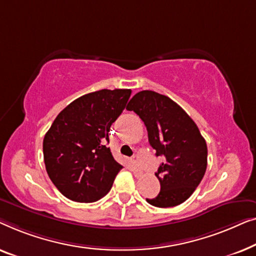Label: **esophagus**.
Segmentation results:
<instances>
[{
	"label": "esophagus",
	"mask_w": 256,
	"mask_h": 256,
	"mask_svg": "<svg viewBox=\"0 0 256 256\" xmlns=\"http://www.w3.org/2000/svg\"><path fill=\"white\" fill-rule=\"evenodd\" d=\"M132 172H133V174L136 175V176H139L142 172V168L139 167L138 164H136V162H132Z\"/></svg>",
	"instance_id": "obj_1"
}]
</instances>
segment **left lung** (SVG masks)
I'll return each instance as SVG.
<instances>
[{
    "label": "left lung",
    "instance_id": "obj_1",
    "mask_svg": "<svg viewBox=\"0 0 256 256\" xmlns=\"http://www.w3.org/2000/svg\"><path fill=\"white\" fill-rule=\"evenodd\" d=\"M126 109L134 111L145 124L148 142L164 156L156 172L160 192L146 198L156 208H172L192 195L208 166V147L189 114L169 97L152 90L136 92Z\"/></svg>",
    "mask_w": 256,
    "mask_h": 256
}]
</instances>
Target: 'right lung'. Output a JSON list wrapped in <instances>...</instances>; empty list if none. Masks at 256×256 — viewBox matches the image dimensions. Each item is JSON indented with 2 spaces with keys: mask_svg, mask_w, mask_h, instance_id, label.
I'll return each instance as SVG.
<instances>
[{
  "mask_svg": "<svg viewBox=\"0 0 256 256\" xmlns=\"http://www.w3.org/2000/svg\"><path fill=\"white\" fill-rule=\"evenodd\" d=\"M131 89H102L78 97L58 114L44 136L46 172L64 197L92 203L110 192L123 168L109 142L111 124L120 116Z\"/></svg>",
  "mask_w": 256,
  "mask_h": 256,
  "instance_id": "obj_1",
  "label": "right lung"
}]
</instances>
